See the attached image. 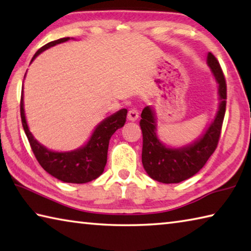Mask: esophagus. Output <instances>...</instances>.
I'll return each mask as SVG.
<instances>
[{
  "label": "esophagus",
  "mask_w": 251,
  "mask_h": 251,
  "mask_svg": "<svg viewBox=\"0 0 251 251\" xmlns=\"http://www.w3.org/2000/svg\"><path fill=\"white\" fill-rule=\"evenodd\" d=\"M138 117H139V113H138L137 109H136V108H131V109L128 110V115H127V118H128V120H129L130 122L137 121Z\"/></svg>",
  "instance_id": "1"
}]
</instances>
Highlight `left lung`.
Instances as JSON below:
<instances>
[{"instance_id": "left-lung-1", "label": "left lung", "mask_w": 251, "mask_h": 251, "mask_svg": "<svg viewBox=\"0 0 251 251\" xmlns=\"http://www.w3.org/2000/svg\"><path fill=\"white\" fill-rule=\"evenodd\" d=\"M207 64L218 84V108L214 120L203 133L186 145L168 146L157 135V115L155 107L146 106L139 122L143 133L142 163L148 176L164 184L184 181L201 171L215 151L219 141L225 112L227 88L222 67L214 55L207 54Z\"/></svg>"}]
</instances>
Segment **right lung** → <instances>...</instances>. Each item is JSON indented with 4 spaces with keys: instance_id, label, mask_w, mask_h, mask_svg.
<instances>
[{
    "instance_id": "obj_1",
    "label": "right lung",
    "mask_w": 251,
    "mask_h": 251,
    "mask_svg": "<svg viewBox=\"0 0 251 251\" xmlns=\"http://www.w3.org/2000/svg\"><path fill=\"white\" fill-rule=\"evenodd\" d=\"M73 39V37H72ZM71 37H63L56 41L50 42L41 48L34 55L31 63L39 55L53 46L64 43ZM74 40V39H73ZM27 72V71H26ZM26 76V73L24 75ZM127 109L122 108L118 112L106 117L97 125L88 141L76 150L69 151H55L49 150L34 137L28 128L26 116L24 110V85L21 96V120L26 137L37 161L50 175L58 180L72 184H85L100 177L104 172L107 161V151L109 139L118 128H122L126 122Z\"/></svg>"
}]
</instances>
